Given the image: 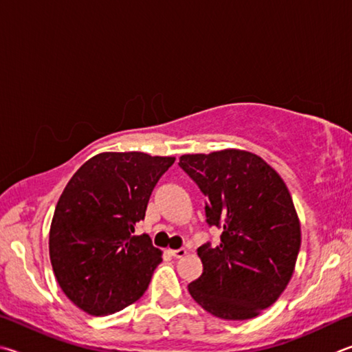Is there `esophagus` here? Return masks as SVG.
Masks as SVG:
<instances>
[{"label":"esophagus","instance_id":"obj_1","mask_svg":"<svg viewBox=\"0 0 352 352\" xmlns=\"http://www.w3.org/2000/svg\"><path fill=\"white\" fill-rule=\"evenodd\" d=\"M186 254H187V249H186V248L170 250V255H171V256H175V258H182V256H186Z\"/></svg>","mask_w":352,"mask_h":352}]
</instances>
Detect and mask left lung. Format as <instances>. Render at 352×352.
<instances>
[{
	"instance_id": "1",
	"label": "left lung",
	"mask_w": 352,
	"mask_h": 352,
	"mask_svg": "<svg viewBox=\"0 0 352 352\" xmlns=\"http://www.w3.org/2000/svg\"><path fill=\"white\" fill-rule=\"evenodd\" d=\"M179 166L206 196L208 227L219 243L202 244V275L188 285L214 317L249 320L274 305L294 274L301 232L278 173L254 153L184 154Z\"/></svg>"
}]
</instances>
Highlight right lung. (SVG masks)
I'll use <instances>...</instances> for the list:
<instances>
[{
  "label": "right lung",
  "mask_w": 352,
  "mask_h": 352,
  "mask_svg": "<svg viewBox=\"0 0 352 352\" xmlns=\"http://www.w3.org/2000/svg\"><path fill=\"white\" fill-rule=\"evenodd\" d=\"M175 157L102 153L67 182L55 207L49 255L61 291L91 316L139 300L162 261L148 235H133Z\"/></svg>",
  "instance_id": "right-lung-1"
}]
</instances>
